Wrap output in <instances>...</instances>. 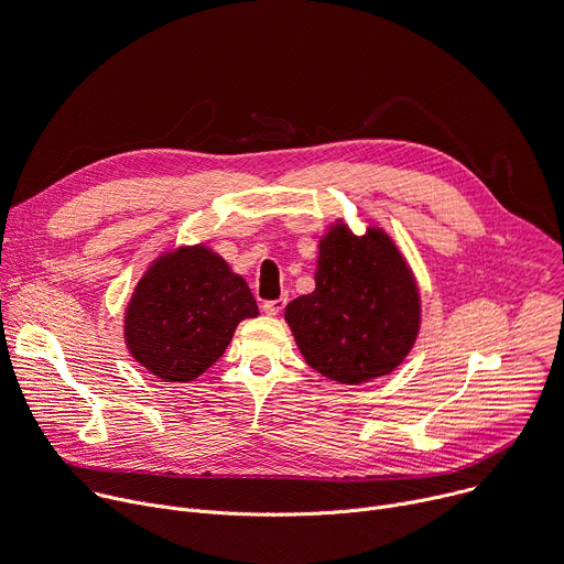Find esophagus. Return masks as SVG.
<instances>
[{
    "label": "esophagus",
    "mask_w": 564,
    "mask_h": 564,
    "mask_svg": "<svg viewBox=\"0 0 564 564\" xmlns=\"http://www.w3.org/2000/svg\"><path fill=\"white\" fill-rule=\"evenodd\" d=\"M288 299L281 296V299H274V301H263V313L265 315H279L283 308H285Z\"/></svg>",
    "instance_id": "1"
}]
</instances>
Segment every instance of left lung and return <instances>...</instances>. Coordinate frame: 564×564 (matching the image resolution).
<instances>
[{
	"instance_id": "obj_1",
	"label": "left lung",
	"mask_w": 564,
	"mask_h": 564,
	"mask_svg": "<svg viewBox=\"0 0 564 564\" xmlns=\"http://www.w3.org/2000/svg\"><path fill=\"white\" fill-rule=\"evenodd\" d=\"M285 322L315 371L341 384L391 373L421 328V294L393 240L335 223L319 240L315 292L288 303Z\"/></svg>"
}]
</instances>
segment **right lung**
<instances>
[{
  "mask_svg": "<svg viewBox=\"0 0 564 564\" xmlns=\"http://www.w3.org/2000/svg\"><path fill=\"white\" fill-rule=\"evenodd\" d=\"M259 317L245 279L204 245L162 253L126 311L134 360L164 382H191L218 362L242 319Z\"/></svg>",
  "mask_w": 564,
  "mask_h": 564,
  "instance_id": "add662e5",
  "label": "right lung"
}]
</instances>
